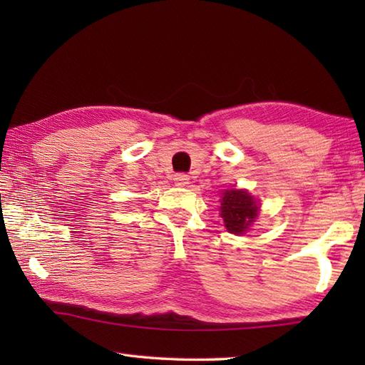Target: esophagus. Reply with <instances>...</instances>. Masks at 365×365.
<instances>
[{
  "mask_svg": "<svg viewBox=\"0 0 365 365\" xmlns=\"http://www.w3.org/2000/svg\"><path fill=\"white\" fill-rule=\"evenodd\" d=\"M174 183L177 185V187H187V185L190 183V177L187 174H175Z\"/></svg>",
  "mask_w": 365,
  "mask_h": 365,
  "instance_id": "1",
  "label": "esophagus"
}]
</instances>
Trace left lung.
<instances>
[{
  "instance_id": "1",
  "label": "left lung",
  "mask_w": 365,
  "mask_h": 365,
  "mask_svg": "<svg viewBox=\"0 0 365 365\" xmlns=\"http://www.w3.org/2000/svg\"><path fill=\"white\" fill-rule=\"evenodd\" d=\"M221 218L230 234H245L257 218L259 207L255 199L243 190H227L222 192Z\"/></svg>"
}]
</instances>
